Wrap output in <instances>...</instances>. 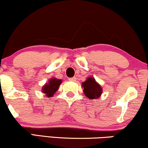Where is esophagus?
<instances>
[{"label":"esophagus","instance_id":"34e87169","mask_svg":"<svg viewBox=\"0 0 148 148\" xmlns=\"http://www.w3.org/2000/svg\"><path fill=\"white\" fill-rule=\"evenodd\" d=\"M69 81H71V82H75L76 80V77H71L69 79Z\"/></svg>","mask_w":148,"mask_h":148}]
</instances>
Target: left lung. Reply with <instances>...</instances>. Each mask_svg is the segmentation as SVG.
Returning <instances> with one entry per match:
<instances>
[{
  "label": "left lung",
  "instance_id": "obj_1",
  "mask_svg": "<svg viewBox=\"0 0 148 148\" xmlns=\"http://www.w3.org/2000/svg\"><path fill=\"white\" fill-rule=\"evenodd\" d=\"M84 93L89 99H98L102 93V88L94 77H89L82 83Z\"/></svg>",
  "mask_w": 148,
  "mask_h": 148
}]
</instances>
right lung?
Masks as SVG:
<instances>
[{
    "instance_id": "add662e5",
    "label": "right lung",
    "mask_w": 148,
    "mask_h": 148,
    "mask_svg": "<svg viewBox=\"0 0 148 148\" xmlns=\"http://www.w3.org/2000/svg\"><path fill=\"white\" fill-rule=\"evenodd\" d=\"M61 83L62 79H56V78L53 77L49 80L48 83L44 85L42 88V92L43 93L46 94L47 97H51L58 91Z\"/></svg>"
}]
</instances>
